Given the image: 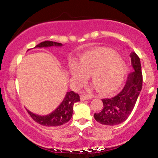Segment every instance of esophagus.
<instances>
[{
	"label": "esophagus",
	"instance_id": "1",
	"mask_svg": "<svg viewBox=\"0 0 158 158\" xmlns=\"http://www.w3.org/2000/svg\"><path fill=\"white\" fill-rule=\"evenodd\" d=\"M91 98H92V97L89 96V95H82L80 96V99L82 100V101H85V100H89V99H91Z\"/></svg>",
	"mask_w": 158,
	"mask_h": 158
}]
</instances>
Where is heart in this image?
<instances>
[{
    "instance_id": "b5f03b06",
    "label": "heart",
    "mask_w": 158,
    "mask_h": 158,
    "mask_svg": "<svg viewBox=\"0 0 158 158\" xmlns=\"http://www.w3.org/2000/svg\"><path fill=\"white\" fill-rule=\"evenodd\" d=\"M69 72L79 84L85 82L88 76H90L98 92L109 94L122 85L126 77L128 67L117 52L102 47L85 52L78 64L71 63Z\"/></svg>"
}]
</instances>
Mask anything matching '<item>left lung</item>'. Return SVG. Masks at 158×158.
Segmentation results:
<instances>
[{
    "label": "left lung",
    "mask_w": 158,
    "mask_h": 158,
    "mask_svg": "<svg viewBox=\"0 0 158 158\" xmlns=\"http://www.w3.org/2000/svg\"><path fill=\"white\" fill-rule=\"evenodd\" d=\"M134 72L128 75L123 89L111 98L102 99L103 109L94 114L98 122L105 125H116L125 122L135 106L142 89V73L141 61L135 52L130 54Z\"/></svg>",
    "instance_id": "obj_1"
}]
</instances>
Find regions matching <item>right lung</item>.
Listing matches in <instances>:
<instances>
[{
    "instance_id": "add662e5",
    "label": "right lung",
    "mask_w": 158,
    "mask_h": 158,
    "mask_svg": "<svg viewBox=\"0 0 158 158\" xmlns=\"http://www.w3.org/2000/svg\"><path fill=\"white\" fill-rule=\"evenodd\" d=\"M63 44L60 43L52 42V41H44L36 45L34 48H43V47H62ZM80 101L79 95L73 91L66 92L65 98L60 106L50 114L47 115H39L34 114L27 110L28 114L36 122L47 127H56L63 125L68 122L73 116V105L74 103Z\"/></svg>"
}]
</instances>
